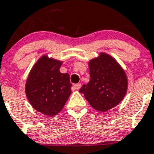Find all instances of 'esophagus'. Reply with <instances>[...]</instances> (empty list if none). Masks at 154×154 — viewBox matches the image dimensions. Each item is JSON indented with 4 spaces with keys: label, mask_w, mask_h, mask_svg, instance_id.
Instances as JSON below:
<instances>
[{
    "label": "esophagus",
    "mask_w": 154,
    "mask_h": 154,
    "mask_svg": "<svg viewBox=\"0 0 154 154\" xmlns=\"http://www.w3.org/2000/svg\"><path fill=\"white\" fill-rule=\"evenodd\" d=\"M81 87V84H76V85H74L73 86V90H78V89H80Z\"/></svg>",
    "instance_id": "obj_1"
}]
</instances>
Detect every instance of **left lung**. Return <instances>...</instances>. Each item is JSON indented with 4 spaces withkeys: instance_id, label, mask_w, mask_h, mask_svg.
I'll list each match as a JSON object with an SVG mask.
<instances>
[{
    "instance_id": "8db88e82",
    "label": "left lung",
    "mask_w": 154,
    "mask_h": 154,
    "mask_svg": "<svg viewBox=\"0 0 154 154\" xmlns=\"http://www.w3.org/2000/svg\"><path fill=\"white\" fill-rule=\"evenodd\" d=\"M90 81L79 91L93 109L105 112L118 105L125 97L128 81L124 69L110 55L101 53L88 63Z\"/></svg>"
}]
</instances>
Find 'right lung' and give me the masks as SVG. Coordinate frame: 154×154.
I'll return each mask as SVG.
<instances>
[{
    "mask_svg": "<svg viewBox=\"0 0 154 154\" xmlns=\"http://www.w3.org/2000/svg\"><path fill=\"white\" fill-rule=\"evenodd\" d=\"M63 62L42 56L29 74L25 94L32 106L48 116H54L63 109L71 94L69 75L62 73Z\"/></svg>",
    "mask_w": 154,
    "mask_h": 154,
    "instance_id": "right-lung-1",
    "label": "right lung"
}]
</instances>
